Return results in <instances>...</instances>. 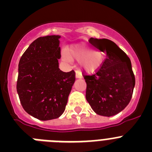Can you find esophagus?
Wrapping results in <instances>:
<instances>
[{"instance_id": "34e87169", "label": "esophagus", "mask_w": 152, "mask_h": 152, "mask_svg": "<svg viewBox=\"0 0 152 152\" xmlns=\"http://www.w3.org/2000/svg\"><path fill=\"white\" fill-rule=\"evenodd\" d=\"M75 77H76V78H81V77H82L81 72L80 71H76V72H75Z\"/></svg>"}]
</instances>
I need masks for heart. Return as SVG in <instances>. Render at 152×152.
I'll list each match as a JSON object with an SVG mask.
<instances>
[{
	"label": "heart",
	"mask_w": 152,
	"mask_h": 152,
	"mask_svg": "<svg viewBox=\"0 0 152 152\" xmlns=\"http://www.w3.org/2000/svg\"><path fill=\"white\" fill-rule=\"evenodd\" d=\"M64 59L80 61V67L85 72L91 73L100 68L103 62V56L100 52L94 51L92 48L82 44L72 45L63 54Z\"/></svg>",
	"instance_id": "obj_1"
}]
</instances>
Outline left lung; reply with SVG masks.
<instances>
[{
    "label": "left lung",
    "instance_id": "1",
    "mask_svg": "<svg viewBox=\"0 0 152 152\" xmlns=\"http://www.w3.org/2000/svg\"><path fill=\"white\" fill-rule=\"evenodd\" d=\"M107 58L91 75H84L86 99L96 114L112 116L121 112L131 100L135 84L129 58L115 42L107 39H91Z\"/></svg>",
    "mask_w": 152,
    "mask_h": 152
}]
</instances>
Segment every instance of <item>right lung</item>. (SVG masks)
Returning a JSON list of instances; mask_svg holds the SVG:
<instances>
[{"mask_svg":"<svg viewBox=\"0 0 152 152\" xmlns=\"http://www.w3.org/2000/svg\"><path fill=\"white\" fill-rule=\"evenodd\" d=\"M60 36L36 39L21 56L17 91L24 110L39 120L58 118L64 113L75 81V72L58 68Z\"/></svg>","mask_w":152,"mask_h":152,"instance_id":"add662e5","label":"right lung"}]
</instances>
